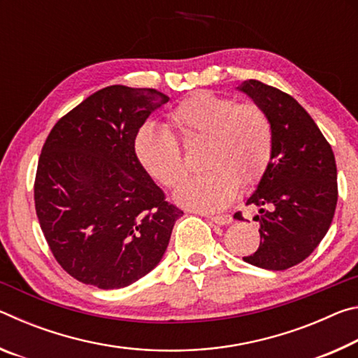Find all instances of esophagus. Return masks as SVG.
<instances>
[{
    "label": "esophagus",
    "mask_w": 358,
    "mask_h": 358,
    "mask_svg": "<svg viewBox=\"0 0 358 358\" xmlns=\"http://www.w3.org/2000/svg\"><path fill=\"white\" fill-rule=\"evenodd\" d=\"M210 221L215 224H220V226H229L232 222V216L230 215H221V216H210Z\"/></svg>",
    "instance_id": "esophagus-1"
}]
</instances>
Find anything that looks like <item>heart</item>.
<instances>
[{
    "mask_svg": "<svg viewBox=\"0 0 358 358\" xmlns=\"http://www.w3.org/2000/svg\"><path fill=\"white\" fill-rule=\"evenodd\" d=\"M181 142L205 141L201 166L205 172L181 183L173 197L178 205L215 213L234 201L241 186L262 177L273 147L268 115L257 104H237L210 92H197L169 113V124H143L134 137V155L141 167L162 186L172 187L185 177Z\"/></svg>",
    "mask_w": 358,
    "mask_h": 358,
    "instance_id": "1",
    "label": "heart"
}]
</instances>
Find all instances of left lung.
I'll use <instances>...</instances> for the list:
<instances>
[{
    "instance_id": "obj_1",
    "label": "left lung",
    "mask_w": 358,
    "mask_h": 358,
    "mask_svg": "<svg viewBox=\"0 0 358 358\" xmlns=\"http://www.w3.org/2000/svg\"><path fill=\"white\" fill-rule=\"evenodd\" d=\"M237 90L264 108L273 128L270 161L246 201L259 208L254 221L260 245L243 260L286 270L310 256L330 227L338 201L335 155L292 96L259 80H245Z\"/></svg>"
}]
</instances>
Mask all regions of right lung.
Listing matches in <instances>:
<instances>
[{
  "mask_svg": "<svg viewBox=\"0 0 358 358\" xmlns=\"http://www.w3.org/2000/svg\"><path fill=\"white\" fill-rule=\"evenodd\" d=\"M169 96L112 85L53 126L34 181L36 213L58 264L83 284L120 289L161 262L183 211L134 155V137Z\"/></svg>",
  "mask_w": 358,
  "mask_h": 358,
  "instance_id": "add662e5",
  "label": "right lung"
}]
</instances>
